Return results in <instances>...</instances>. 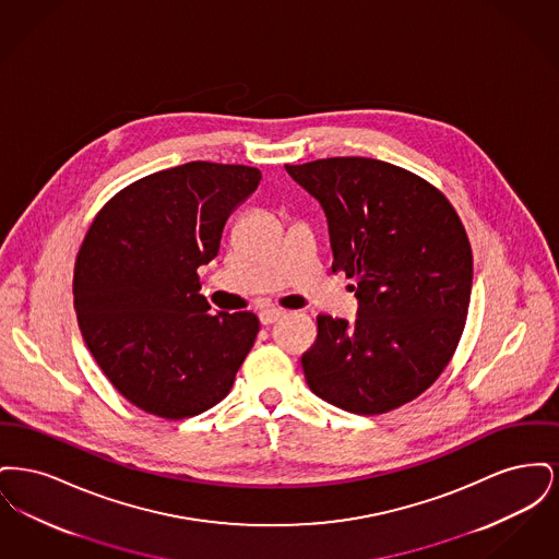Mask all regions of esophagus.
Listing matches in <instances>:
<instances>
[{
	"label": "esophagus",
	"instance_id": "esophagus-1",
	"mask_svg": "<svg viewBox=\"0 0 559 559\" xmlns=\"http://www.w3.org/2000/svg\"><path fill=\"white\" fill-rule=\"evenodd\" d=\"M283 314H285V312L278 310V308H266V310L260 312V320H262V324H272V322L283 319Z\"/></svg>",
	"mask_w": 559,
	"mask_h": 559
}]
</instances>
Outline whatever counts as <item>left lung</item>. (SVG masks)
Returning a JSON list of instances; mask_svg holds the SVG:
<instances>
[{"label":"left lung","mask_w":559,"mask_h":559,"mask_svg":"<svg viewBox=\"0 0 559 559\" xmlns=\"http://www.w3.org/2000/svg\"><path fill=\"white\" fill-rule=\"evenodd\" d=\"M319 199L333 272L356 281L358 319L317 317L301 356L310 390L356 415L421 396L451 362L472 297V245L442 190L399 165L331 157L285 165Z\"/></svg>","instance_id":"obj_1"}]
</instances>
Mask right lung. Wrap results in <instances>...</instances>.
I'll return each instance as SVG.
<instances>
[{"label": "right lung", "instance_id": "add662e5", "mask_svg": "<svg viewBox=\"0 0 559 559\" xmlns=\"http://www.w3.org/2000/svg\"><path fill=\"white\" fill-rule=\"evenodd\" d=\"M247 165L190 160L121 188L96 213L73 274L81 335L115 390L160 419L226 399L260 331L253 312H219L197 267L219 251L228 215L258 188Z\"/></svg>", "mask_w": 559, "mask_h": 559}]
</instances>
